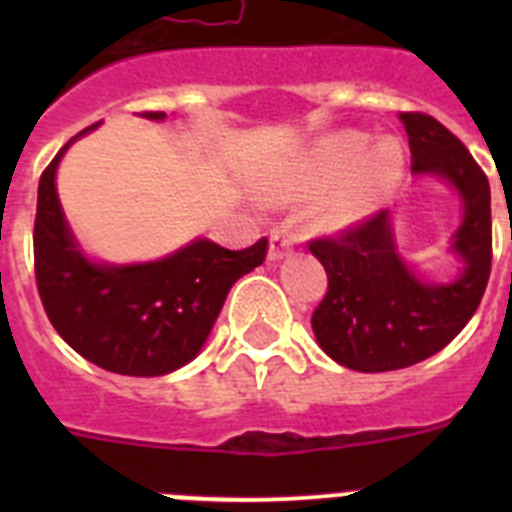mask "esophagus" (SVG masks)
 I'll list each match as a JSON object with an SVG mask.
<instances>
[{
    "mask_svg": "<svg viewBox=\"0 0 512 512\" xmlns=\"http://www.w3.org/2000/svg\"><path fill=\"white\" fill-rule=\"evenodd\" d=\"M297 238L292 233H287V230L279 225V228L271 230V238H269V259L271 261H279L284 259V256H289L292 253V248H295Z\"/></svg>",
    "mask_w": 512,
    "mask_h": 512,
    "instance_id": "esophagus-1",
    "label": "esophagus"
}]
</instances>
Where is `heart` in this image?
I'll return each instance as SVG.
<instances>
[{
    "instance_id": "1",
    "label": "heart",
    "mask_w": 512,
    "mask_h": 512,
    "mask_svg": "<svg viewBox=\"0 0 512 512\" xmlns=\"http://www.w3.org/2000/svg\"><path fill=\"white\" fill-rule=\"evenodd\" d=\"M372 145L364 133H336L320 140L300 164L295 192L320 194L333 186L318 205V223L343 230L364 220L392 192L402 176V148L392 140Z\"/></svg>"
}]
</instances>
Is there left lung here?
<instances>
[{
  "mask_svg": "<svg viewBox=\"0 0 512 512\" xmlns=\"http://www.w3.org/2000/svg\"><path fill=\"white\" fill-rule=\"evenodd\" d=\"M415 176H438L459 192L464 217L451 251L461 259L459 277L431 284L397 253L390 210L315 238L310 253L328 274V292L312 312L318 346L354 372L405 369L449 346L472 320L492 266L490 182L467 146L436 117L402 112Z\"/></svg>",
  "mask_w": 512,
  "mask_h": 512,
  "instance_id": "8db88e82",
  "label": "left lung"
}]
</instances>
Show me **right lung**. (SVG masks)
<instances>
[{
  "mask_svg": "<svg viewBox=\"0 0 512 512\" xmlns=\"http://www.w3.org/2000/svg\"><path fill=\"white\" fill-rule=\"evenodd\" d=\"M143 117L164 120L166 112ZM92 128L74 135L40 176L33 230L40 300L58 336L87 361L125 377H164L200 354L230 287L264 264L269 241L230 251L197 238L146 264L92 261L76 243L56 192L63 153Z\"/></svg>",
  "mask_w": 512,
  "mask_h": 512,
  "instance_id": "add662e5",
  "label": "right lung"
}]
</instances>
